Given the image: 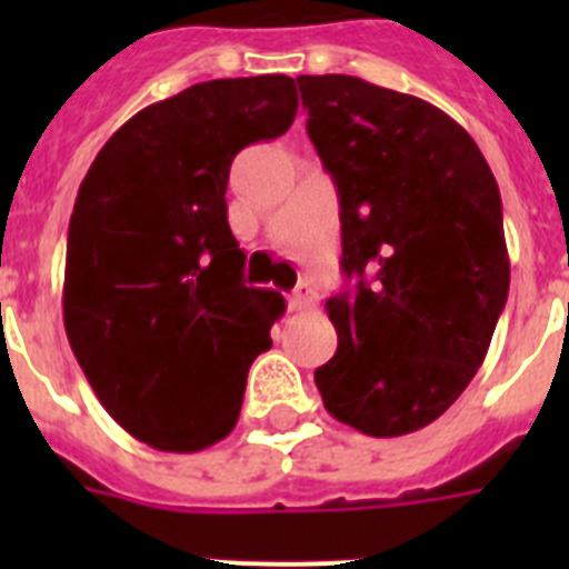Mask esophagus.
<instances>
[{"label":"esophagus","instance_id":"esophagus-1","mask_svg":"<svg viewBox=\"0 0 569 569\" xmlns=\"http://www.w3.org/2000/svg\"><path fill=\"white\" fill-rule=\"evenodd\" d=\"M316 301H319V293H316L310 284H299V288L290 293V308L293 310H308V308H313Z\"/></svg>","mask_w":569,"mask_h":569}]
</instances>
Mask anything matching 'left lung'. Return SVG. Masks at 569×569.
Returning a JSON list of instances; mask_svg holds the SVG:
<instances>
[{"instance_id": "1", "label": "left lung", "mask_w": 569, "mask_h": 569, "mask_svg": "<svg viewBox=\"0 0 569 569\" xmlns=\"http://www.w3.org/2000/svg\"><path fill=\"white\" fill-rule=\"evenodd\" d=\"M308 136L339 190L336 356L316 370L333 419L390 439L453 405L507 305L501 196L445 110L359 77H299Z\"/></svg>"}]
</instances>
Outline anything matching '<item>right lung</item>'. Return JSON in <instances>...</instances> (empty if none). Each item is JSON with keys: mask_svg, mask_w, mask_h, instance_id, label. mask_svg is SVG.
Here are the masks:
<instances>
[{"mask_svg": "<svg viewBox=\"0 0 569 569\" xmlns=\"http://www.w3.org/2000/svg\"><path fill=\"white\" fill-rule=\"evenodd\" d=\"M296 110L284 73L199 82L128 119L79 184L64 330L104 410L156 450L222 441L273 345L284 299L241 281L224 190L233 156Z\"/></svg>", "mask_w": 569, "mask_h": 569, "instance_id": "1", "label": "right lung"}]
</instances>
